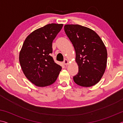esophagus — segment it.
<instances>
[{"label": "esophagus", "instance_id": "34e87169", "mask_svg": "<svg viewBox=\"0 0 123 123\" xmlns=\"http://www.w3.org/2000/svg\"><path fill=\"white\" fill-rule=\"evenodd\" d=\"M69 61H68V60H67V59H66L65 60H64V62H63V63H64V65H67V64H69Z\"/></svg>", "mask_w": 123, "mask_h": 123}]
</instances>
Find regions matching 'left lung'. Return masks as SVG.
Instances as JSON below:
<instances>
[{
    "label": "left lung",
    "instance_id": "obj_1",
    "mask_svg": "<svg viewBox=\"0 0 123 123\" xmlns=\"http://www.w3.org/2000/svg\"><path fill=\"white\" fill-rule=\"evenodd\" d=\"M64 31L75 50L79 72L74 81L82 87L99 82L107 65V53L100 37L94 31L78 24H66Z\"/></svg>",
    "mask_w": 123,
    "mask_h": 123
}]
</instances>
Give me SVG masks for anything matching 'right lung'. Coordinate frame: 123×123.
Listing matches in <instances>:
<instances>
[{
  "label": "right lung",
  "mask_w": 123,
  "mask_h": 123,
  "mask_svg": "<svg viewBox=\"0 0 123 123\" xmlns=\"http://www.w3.org/2000/svg\"><path fill=\"white\" fill-rule=\"evenodd\" d=\"M63 26L51 23L37 29L25 39L19 60L26 78L37 87L52 85L56 80L62 67L54 62L50 55L52 43Z\"/></svg>",
  "instance_id": "1"
}]
</instances>
